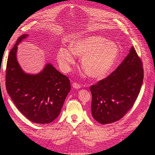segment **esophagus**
Segmentation results:
<instances>
[{"instance_id":"34e87169","label":"esophagus","mask_w":155,"mask_h":155,"mask_svg":"<svg viewBox=\"0 0 155 155\" xmlns=\"http://www.w3.org/2000/svg\"><path fill=\"white\" fill-rule=\"evenodd\" d=\"M81 87V85H79V84H78V83H72V87L74 88L78 89V88H80Z\"/></svg>"}]
</instances>
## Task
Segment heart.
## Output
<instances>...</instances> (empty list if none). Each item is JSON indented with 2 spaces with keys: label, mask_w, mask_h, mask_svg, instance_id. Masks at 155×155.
I'll return each instance as SVG.
<instances>
[{
  "label": "heart",
  "mask_w": 155,
  "mask_h": 155,
  "mask_svg": "<svg viewBox=\"0 0 155 155\" xmlns=\"http://www.w3.org/2000/svg\"><path fill=\"white\" fill-rule=\"evenodd\" d=\"M70 49L61 48L58 59L61 67L68 71L75 62L74 55L83 57L81 66L88 77L101 79L106 77L117 59L118 46L101 36H89L75 41L70 45Z\"/></svg>",
  "instance_id": "1"
}]
</instances>
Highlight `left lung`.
<instances>
[{"label": "left lung", "mask_w": 155, "mask_h": 155, "mask_svg": "<svg viewBox=\"0 0 155 155\" xmlns=\"http://www.w3.org/2000/svg\"><path fill=\"white\" fill-rule=\"evenodd\" d=\"M142 62L134 48L114 71L90 88L93 118L101 124L120 120L139 94L143 79Z\"/></svg>", "instance_id": "1"}]
</instances>
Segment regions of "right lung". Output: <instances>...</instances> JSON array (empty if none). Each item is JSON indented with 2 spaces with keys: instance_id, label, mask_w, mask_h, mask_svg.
Masks as SVG:
<instances>
[{
  "instance_id": "right-lung-1",
  "label": "right lung",
  "mask_w": 155,
  "mask_h": 155,
  "mask_svg": "<svg viewBox=\"0 0 155 155\" xmlns=\"http://www.w3.org/2000/svg\"><path fill=\"white\" fill-rule=\"evenodd\" d=\"M28 36L18 37L8 58L6 87L8 94L21 113L32 122L49 124L60 114L70 91L69 79L46 64L37 74H28L22 70L17 60L18 43Z\"/></svg>"
}]
</instances>
